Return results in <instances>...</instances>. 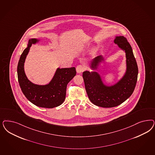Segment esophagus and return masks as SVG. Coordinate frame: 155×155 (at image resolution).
<instances>
[{
    "mask_svg": "<svg viewBox=\"0 0 155 155\" xmlns=\"http://www.w3.org/2000/svg\"><path fill=\"white\" fill-rule=\"evenodd\" d=\"M85 69V66L83 64H80L76 67V71L78 73L83 72Z\"/></svg>",
    "mask_w": 155,
    "mask_h": 155,
    "instance_id": "obj_1",
    "label": "esophagus"
}]
</instances>
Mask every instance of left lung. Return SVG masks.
<instances>
[{"instance_id":"1","label":"left lung","mask_w":155,"mask_h":155,"mask_svg":"<svg viewBox=\"0 0 155 155\" xmlns=\"http://www.w3.org/2000/svg\"><path fill=\"white\" fill-rule=\"evenodd\" d=\"M114 42L125 51L127 58L126 72L118 83L112 86H106L97 72L84 71L83 73L85 90L90 101L103 108L116 107L125 101L132 94L137 80L138 67L129 42L123 36H116ZM103 60L102 56L96 57L92 61L91 67L96 68L99 62Z\"/></svg>"}]
</instances>
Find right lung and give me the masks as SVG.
Returning <instances> with one entry per match:
<instances>
[{
    "label": "right lung",
    "instance_id": "add662e5",
    "mask_svg": "<svg viewBox=\"0 0 155 155\" xmlns=\"http://www.w3.org/2000/svg\"><path fill=\"white\" fill-rule=\"evenodd\" d=\"M38 41L36 39H30L28 47L20 56L17 68L18 81L23 94L32 104L42 108H52L64 102L67 84L76 75V71L75 67L59 68L48 84L39 85L31 83L25 75L24 63L30 47Z\"/></svg>",
    "mask_w": 155,
    "mask_h": 155
}]
</instances>
